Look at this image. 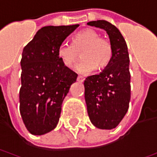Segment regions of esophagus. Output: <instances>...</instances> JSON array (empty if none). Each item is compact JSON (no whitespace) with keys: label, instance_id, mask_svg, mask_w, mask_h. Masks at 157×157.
Segmentation results:
<instances>
[{"label":"esophagus","instance_id":"esophagus-1","mask_svg":"<svg viewBox=\"0 0 157 157\" xmlns=\"http://www.w3.org/2000/svg\"><path fill=\"white\" fill-rule=\"evenodd\" d=\"M77 80L78 81V82H80V83H82L83 81L85 80V78L82 76H78V78H77Z\"/></svg>","mask_w":157,"mask_h":157}]
</instances>
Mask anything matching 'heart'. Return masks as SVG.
Instances as JSON below:
<instances>
[{"label":"heart","mask_w":157,"mask_h":157,"mask_svg":"<svg viewBox=\"0 0 157 157\" xmlns=\"http://www.w3.org/2000/svg\"><path fill=\"white\" fill-rule=\"evenodd\" d=\"M81 53L83 59L75 66L78 72L87 74L97 69L105 67L112 57V47L108 40L100 38L94 29L87 28L72 38L71 44H61L57 51L63 65L71 68Z\"/></svg>","instance_id":"b5f03b06"}]
</instances>
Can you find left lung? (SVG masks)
I'll return each mask as SVG.
<instances>
[{
  "instance_id": "obj_1",
  "label": "left lung",
  "mask_w": 157,
  "mask_h": 157,
  "mask_svg": "<svg viewBox=\"0 0 157 157\" xmlns=\"http://www.w3.org/2000/svg\"><path fill=\"white\" fill-rule=\"evenodd\" d=\"M89 26L104 29L109 35L112 57L99 74L87 77L84 82L85 99L91 124L101 130L119 124L129 109L130 100V58L120 31L106 21H94Z\"/></svg>"
}]
</instances>
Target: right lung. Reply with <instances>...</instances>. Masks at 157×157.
Masks as SVG:
<instances>
[{
    "label": "right lung",
    "instance_id": "1",
    "mask_svg": "<svg viewBox=\"0 0 157 157\" xmlns=\"http://www.w3.org/2000/svg\"><path fill=\"white\" fill-rule=\"evenodd\" d=\"M79 25L40 28L22 52L20 112L27 130L41 136L55 129L61 105L78 74L63 65L57 51Z\"/></svg>",
    "mask_w": 157,
    "mask_h": 157
}]
</instances>
